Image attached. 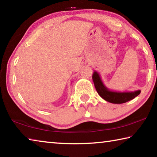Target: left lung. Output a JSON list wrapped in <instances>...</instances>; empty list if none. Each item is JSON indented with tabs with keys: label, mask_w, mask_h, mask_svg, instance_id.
<instances>
[{
	"label": "left lung",
	"mask_w": 157,
	"mask_h": 157,
	"mask_svg": "<svg viewBox=\"0 0 157 157\" xmlns=\"http://www.w3.org/2000/svg\"><path fill=\"white\" fill-rule=\"evenodd\" d=\"M93 81L98 94L105 100L113 104H122L134 99L140 94V90L135 91L120 92L114 91L109 89L102 81L100 76L97 71L93 73Z\"/></svg>",
	"instance_id": "obj_1"
}]
</instances>
